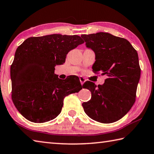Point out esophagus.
Returning a JSON list of instances; mask_svg holds the SVG:
<instances>
[{"instance_id":"1","label":"esophagus","mask_w":154,"mask_h":154,"mask_svg":"<svg viewBox=\"0 0 154 154\" xmlns=\"http://www.w3.org/2000/svg\"><path fill=\"white\" fill-rule=\"evenodd\" d=\"M79 80H80L81 84H82V85H83V83H84V82L86 81V79H85V78L83 77H79Z\"/></svg>"}]
</instances>
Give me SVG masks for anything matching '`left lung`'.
<instances>
[{
  "mask_svg": "<svg viewBox=\"0 0 154 154\" xmlns=\"http://www.w3.org/2000/svg\"><path fill=\"white\" fill-rule=\"evenodd\" d=\"M88 48L94 50V73L102 72L107 79L96 86L88 81L83 88L91 93L89 101L82 104L89 118L102 123H112L122 119L135 102L141 75L137 50L125 38L98 32L81 36Z\"/></svg>",
  "mask_w": 154,
  "mask_h": 154,
  "instance_id": "left-lung-1",
  "label": "left lung"
}]
</instances>
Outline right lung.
Wrapping results in <instances>:
<instances>
[{"instance_id":"add662e5","label":"right lung","mask_w":154,"mask_h":154,"mask_svg":"<svg viewBox=\"0 0 154 154\" xmlns=\"http://www.w3.org/2000/svg\"><path fill=\"white\" fill-rule=\"evenodd\" d=\"M84 43L79 35L52 34L26 39L16 50L11 66V97L28 121L42 123L60 113L66 96L82 89L79 77L63 81L54 66L63 65L68 52Z\"/></svg>"}]
</instances>
